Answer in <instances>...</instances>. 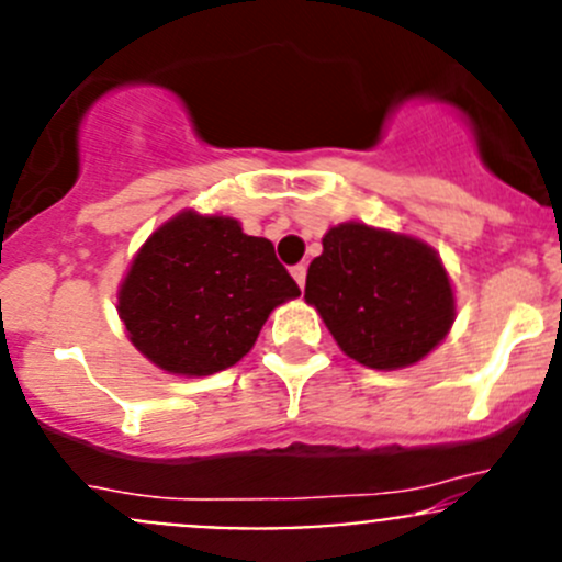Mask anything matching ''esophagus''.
<instances>
[{"mask_svg":"<svg viewBox=\"0 0 562 562\" xmlns=\"http://www.w3.org/2000/svg\"><path fill=\"white\" fill-rule=\"evenodd\" d=\"M291 274H293V280L299 282V288H304V282H307V266H304V263L293 266Z\"/></svg>","mask_w":562,"mask_h":562,"instance_id":"obj_1","label":"esophagus"}]
</instances>
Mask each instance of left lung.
<instances>
[{"mask_svg": "<svg viewBox=\"0 0 562 562\" xmlns=\"http://www.w3.org/2000/svg\"><path fill=\"white\" fill-rule=\"evenodd\" d=\"M304 299L339 348L372 370L424 359L454 323V293L435 249L361 223L323 236Z\"/></svg>", "mask_w": 562, "mask_h": 562, "instance_id": "obj_1", "label": "left lung"}]
</instances>
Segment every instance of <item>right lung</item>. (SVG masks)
<instances>
[{
  "label": "right lung",
  "instance_id": "obj_1",
  "mask_svg": "<svg viewBox=\"0 0 562 562\" xmlns=\"http://www.w3.org/2000/svg\"><path fill=\"white\" fill-rule=\"evenodd\" d=\"M274 245L234 217L184 212L149 236L119 291L135 348L173 375L228 370L277 304L299 296Z\"/></svg>",
  "mask_w": 562,
  "mask_h": 562
}]
</instances>
